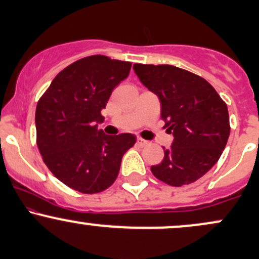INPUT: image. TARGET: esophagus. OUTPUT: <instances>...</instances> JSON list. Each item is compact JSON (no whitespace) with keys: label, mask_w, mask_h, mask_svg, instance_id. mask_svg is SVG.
Wrapping results in <instances>:
<instances>
[{"label":"esophagus","mask_w":259,"mask_h":259,"mask_svg":"<svg viewBox=\"0 0 259 259\" xmlns=\"http://www.w3.org/2000/svg\"><path fill=\"white\" fill-rule=\"evenodd\" d=\"M138 144L140 145V146H146V145H148V141H147V140L138 138Z\"/></svg>","instance_id":"1"}]
</instances>
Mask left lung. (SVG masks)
I'll use <instances>...</instances> for the list:
<instances>
[{"mask_svg":"<svg viewBox=\"0 0 259 259\" xmlns=\"http://www.w3.org/2000/svg\"><path fill=\"white\" fill-rule=\"evenodd\" d=\"M140 81L160 101V118L174 140L151 167L154 177L183 186L203 177L221 158L230 124L228 107L209 82L174 65L134 64Z\"/></svg>","mask_w":259,"mask_h":259,"instance_id":"8db88e82","label":"left lung"}]
</instances>
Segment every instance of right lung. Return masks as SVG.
I'll use <instances>...</instances> for the list:
<instances>
[{"instance_id": "add662e5", "label": "right lung", "mask_w": 259, "mask_h": 259, "mask_svg": "<svg viewBox=\"0 0 259 259\" xmlns=\"http://www.w3.org/2000/svg\"><path fill=\"white\" fill-rule=\"evenodd\" d=\"M130 62L90 56L74 62L52 80L36 106V142L45 164L67 186L97 194L117 179L133 134L99 130L115 86L127 78Z\"/></svg>"}]
</instances>
